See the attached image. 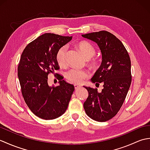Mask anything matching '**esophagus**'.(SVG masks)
I'll use <instances>...</instances> for the list:
<instances>
[{
	"label": "esophagus",
	"mask_w": 150,
	"mask_h": 150,
	"mask_svg": "<svg viewBox=\"0 0 150 150\" xmlns=\"http://www.w3.org/2000/svg\"><path fill=\"white\" fill-rule=\"evenodd\" d=\"M74 86H75V90H77V89H79V88L81 87V86H79V85H78V84H74Z\"/></svg>",
	"instance_id": "esophagus-1"
}]
</instances>
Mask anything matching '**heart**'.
<instances>
[{
    "label": "heart",
    "instance_id": "1",
    "mask_svg": "<svg viewBox=\"0 0 150 150\" xmlns=\"http://www.w3.org/2000/svg\"><path fill=\"white\" fill-rule=\"evenodd\" d=\"M77 47L86 59H91L96 53L95 47L87 41H81L78 43ZM67 51H68V46L66 45L60 47L57 50L55 55V59L59 66L62 67L66 65ZM89 63L91 66H95L97 64V61L96 59H91L89 61ZM65 76L69 82L75 84H80L89 78L90 73L86 70L71 69L66 73Z\"/></svg>",
    "mask_w": 150,
    "mask_h": 150
}]
</instances>
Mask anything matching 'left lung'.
I'll return each mask as SVG.
<instances>
[{
	"label": "left lung",
	"mask_w": 150,
	"mask_h": 150,
	"mask_svg": "<svg viewBox=\"0 0 150 150\" xmlns=\"http://www.w3.org/2000/svg\"><path fill=\"white\" fill-rule=\"evenodd\" d=\"M96 42L102 53L101 65L91 81L104 88L98 93L97 88L84 86L89 96L84 103L86 113L98 122L112 119L122 106L132 82L131 60L121 41L107 31L82 35Z\"/></svg>",
	"instance_id": "obj_1"
}]
</instances>
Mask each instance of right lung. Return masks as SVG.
Instances as JSON below:
<instances>
[{
	"label": "right lung",
	"mask_w": 150,
	"mask_h": 150,
	"mask_svg": "<svg viewBox=\"0 0 150 150\" xmlns=\"http://www.w3.org/2000/svg\"><path fill=\"white\" fill-rule=\"evenodd\" d=\"M45 33L31 42L22 52L18 65V77L25 103L38 117L55 119L64 113L74 91V86L57 76L59 86H50L47 76L60 68L55 55L60 47L71 40Z\"/></svg>",
	"instance_id": "obj_1"
}]
</instances>
